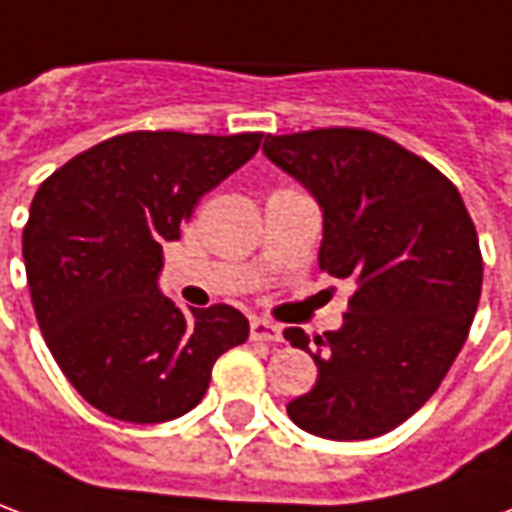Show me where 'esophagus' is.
Instances as JSON below:
<instances>
[{
    "mask_svg": "<svg viewBox=\"0 0 512 512\" xmlns=\"http://www.w3.org/2000/svg\"><path fill=\"white\" fill-rule=\"evenodd\" d=\"M250 339L253 342H281L284 339V328L270 320H253L250 322Z\"/></svg>",
    "mask_w": 512,
    "mask_h": 512,
    "instance_id": "34e87169",
    "label": "esophagus"
}]
</instances>
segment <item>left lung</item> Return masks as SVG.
I'll list each match as a JSON object with an SVG mask.
<instances>
[{
    "instance_id": "8db88e82",
    "label": "left lung",
    "mask_w": 512,
    "mask_h": 512,
    "mask_svg": "<svg viewBox=\"0 0 512 512\" xmlns=\"http://www.w3.org/2000/svg\"><path fill=\"white\" fill-rule=\"evenodd\" d=\"M262 151L320 206L322 270L355 281L339 331L284 333L317 364L286 413L331 441L383 436L436 394L469 336L482 289L474 223L447 176L375 132L267 134Z\"/></svg>"
}]
</instances>
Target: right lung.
I'll return each instance as SVG.
<instances>
[{
	"label": "right lung",
	"mask_w": 512,
	"mask_h": 512,
	"mask_svg": "<svg viewBox=\"0 0 512 512\" xmlns=\"http://www.w3.org/2000/svg\"><path fill=\"white\" fill-rule=\"evenodd\" d=\"M262 134L132 132L43 181L24 228L32 306L54 361L112 419L157 424L204 400L212 366L248 339L231 306L162 295V245L201 195L242 168Z\"/></svg>",
	"instance_id": "1"
}]
</instances>
